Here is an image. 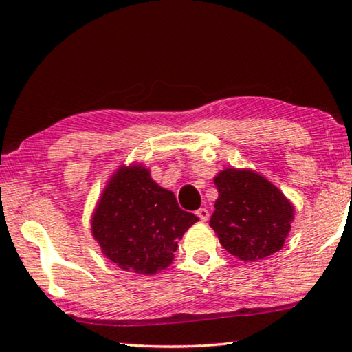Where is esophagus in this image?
<instances>
[{
	"instance_id": "34e87169",
	"label": "esophagus",
	"mask_w": 352,
	"mask_h": 352,
	"mask_svg": "<svg viewBox=\"0 0 352 352\" xmlns=\"http://www.w3.org/2000/svg\"><path fill=\"white\" fill-rule=\"evenodd\" d=\"M195 214H197L201 222H206V220L210 219V211H208L206 208H200V210H197V212Z\"/></svg>"
}]
</instances>
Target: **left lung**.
<instances>
[{"label":"left lung","mask_w":352,"mask_h":352,"mask_svg":"<svg viewBox=\"0 0 352 352\" xmlns=\"http://www.w3.org/2000/svg\"><path fill=\"white\" fill-rule=\"evenodd\" d=\"M219 199L210 226L236 258L258 261L279 252L294 220V205L252 169H225L214 177Z\"/></svg>","instance_id":"1"}]
</instances>
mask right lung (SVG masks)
<instances>
[{
  "label": "right lung",
  "mask_w": 352,
  "mask_h": 352,
  "mask_svg": "<svg viewBox=\"0 0 352 352\" xmlns=\"http://www.w3.org/2000/svg\"><path fill=\"white\" fill-rule=\"evenodd\" d=\"M199 217L183 211L174 192L158 186L141 164L121 166L91 217L93 237L119 269L155 275L174 261L178 241Z\"/></svg>",
  "instance_id": "right-lung-1"
}]
</instances>
